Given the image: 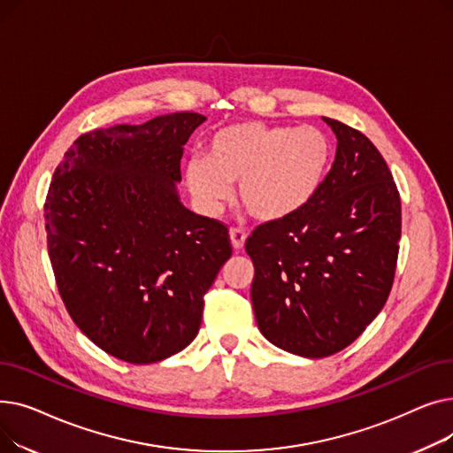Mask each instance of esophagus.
Wrapping results in <instances>:
<instances>
[{"label":"esophagus","instance_id":"1","mask_svg":"<svg viewBox=\"0 0 453 453\" xmlns=\"http://www.w3.org/2000/svg\"><path fill=\"white\" fill-rule=\"evenodd\" d=\"M231 244L234 250H242L244 248V242L248 239V233L242 229V227H233L231 229Z\"/></svg>","mask_w":453,"mask_h":453}]
</instances>
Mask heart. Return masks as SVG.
<instances>
[{
    "label": "heart",
    "instance_id": "b5f03b06",
    "mask_svg": "<svg viewBox=\"0 0 453 453\" xmlns=\"http://www.w3.org/2000/svg\"><path fill=\"white\" fill-rule=\"evenodd\" d=\"M330 161V141L318 128L239 123L212 134L205 159L187 165V183L214 211L239 183L242 207L258 220H280L314 198Z\"/></svg>",
    "mask_w": 453,
    "mask_h": 453
}]
</instances>
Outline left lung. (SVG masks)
I'll list each match as a JSON object with an SVG mask.
<instances>
[{
  "mask_svg": "<svg viewBox=\"0 0 453 453\" xmlns=\"http://www.w3.org/2000/svg\"><path fill=\"white\" fill-rule=\"evenodd\" d=\"M325 123L338 150L314 198L246 241L257 325L304 358L343 350L382 311L402 233L400 195L382 154L360 130Z\"/></svg>",
  "mask_w": 453,
  "mask_h": 453,
  "instance_id": "obj_1",
  "label": "left lung"
}]
</instances>
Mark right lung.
Masks as SVG:
<instances>
[{
    "mask_svg": "<svg viewBox=\"0 0 453 453\" xmlns=\"http://www.w3.org/2000/svg\"><path fill=\"white\" fill-rule=\"evenodd\" d=\"M203 121L180 111L88 132L47 190L60 297L95 345L128 364L161 362L196 338L203 296L233 253L227 226L176 195L183 145Z\"/></svg>",
    "mask_w": 453,
    "mask_h": 453,
    "instance_id": "add662e5",
    "label": "right lung"
}]
</instances>
